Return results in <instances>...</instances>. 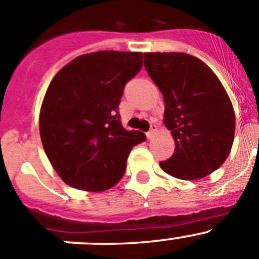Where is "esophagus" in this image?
Wrapping results in <instances>:
<instances>
[{
	"instance_id": "34e87169",
	"label": "esophagus",
	"mask_w": 259,
	"mask_h": 259,
	"mask_svg": "<svg viewBox=\"0 0 259 259\" xmlns=\"http://www.w3.org/2000/svg\"><path fill=\"white\" fill-rule=\"evenodd\" d=\"M157 132V125L156 124H151V127H149V132L147 133V138H148V139H151L152 137H153L154 135V133Z\"/></svg>"
}]
</instances>
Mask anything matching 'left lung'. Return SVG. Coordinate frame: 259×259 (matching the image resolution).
<instances>
[{
  "label": "left lung",
  "instance_id": "1",
  "mask_svg": "<svg viewBox=\"0 0 259 259\" xmlns=\"http://www.w3.org/2000/svg\"><path fill=\"white\" fill-rule=\"evenodd\" d=\"M144 67L165 100V124L175 152L159 166L168 175L197 180L228 158L235 115L221 81L207 65L183 52L144 53Z\"/></svg>",
  "mask_w": 259,
  "mask_h": 259
}]
</instances>
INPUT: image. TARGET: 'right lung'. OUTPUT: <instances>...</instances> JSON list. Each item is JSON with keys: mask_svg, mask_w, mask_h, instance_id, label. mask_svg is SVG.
Returning a JSON list of instances; mask_svg holds the SVG:
<instances>
[{"mask_svg": "<svg viewBox=\"0 0 259 259\" xmlns=\"http://www.w3.org/2000/svg\"><path fill=\"white\" fill-rule=\"evenodd\" d=\"M143 53L100 51L76 57L51 81L39 130L43 148L60 178L74 188L102 192L117 184L144 133L126 130L118 105Z\"/></svg>", "mask_w": 259, "mask_h": 259, "instance_id": "obj_1", "label": "right lung"}]
</instances>
